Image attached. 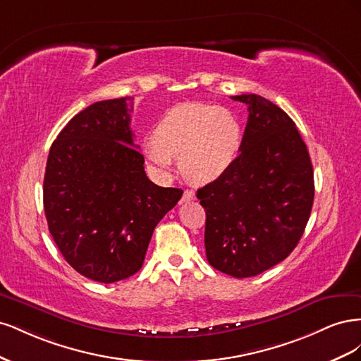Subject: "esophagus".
I'll list each match as a JSON object with an SVG mask.
<instances>
[{
	"mask_svg": "<svg viewBox=\"0 0 361 361\" xmlns=\"http://www.w3.org/2000/svg\"><path fill=\"white\" fill-rule=\"evenodd\" d=\"M194 197H195V194H194V191H192V190H185V191H183V197H182V200H183V202L194 200Z\"/></svg>",
	"mask_w": 361,
	"mask_h": 361,
	"instance_id": "1",
	"label": "esophagus"
}]
</instances>
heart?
<instances>
[{
  "instance_id": "obj_1",
  "label": "heart",
  "mask_w": 361,
  "mask_h": 361,
  "mask_svg": "<svg viewBox=\"0 0 361 361\" xmlns=\"http://www.w3.org/2000/svg\"><path fill=\"white\" fill-rule=\"evenodd\" d=\"M243 128L233 113L204 104H182L164 114L141 152L162 178L173 158L194 183L214 182L233 166L243 147Z\"/></svg>"
}]
</instances>
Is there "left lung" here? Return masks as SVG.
Returning a JSON list of instances; mask_svg holds the SVG:
<instances>
[{"instance_id": "8db88e82", "label": "left lung", "mask_w": 361, "mask_h": 361, "mask_svg": "<svg viewBox=\"0 0 361 361\" xmlns=\"http://www.w3.org/2000/svg\"><path fill=\"white\" fill-rule=\"evenodd\" d=\"M248 105L241 154L221 178L199 188L209 264L236 279L285 260L307 226L313 167L293 120L257 94L232 96Z\"/></svg>"}]
</instances>
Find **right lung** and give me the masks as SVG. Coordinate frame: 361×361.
Segmentation results:
<instances>
[{
	"label": "right lung",
	"instance_id": "1",
	"mask_svg": "<svg viewBox=\"0 0 361 361\" xmlns=\"http://www.w3.org/2000/svg\"><path fill=\"white\" fill-rule=\"evenodd\" d=\"M133 99L96 102L71 118L49 149L43 180V207L60 253L101 283L140 271L157 224L183 192L146 176L129 126Z\"/></svg>",
	"mask_w": 361,
	"mask_h": 361
}]
</instances>
